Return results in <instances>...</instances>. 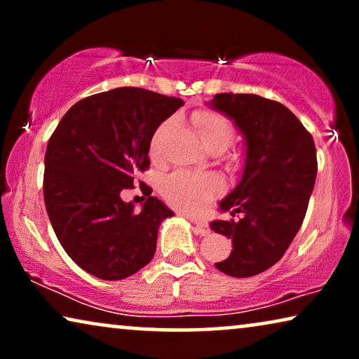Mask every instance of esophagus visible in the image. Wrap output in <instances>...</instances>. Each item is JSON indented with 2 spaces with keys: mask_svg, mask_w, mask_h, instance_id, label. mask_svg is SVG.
I'll return each mask as SVG.
<instances>
[{
  "mask_svg": "<svg viewBox=\"0 0 359 359\" xmlns=\"http://www.w3.org/2000/svg\"><path fill=\"white\" fill-rule=\"evenodd\" d=\"M194 222V229H196V233L198 235H208L210 230H209V227L205 224H203V222H196V220H193Z\"/></svg>",
  "mask_w": 359,
  "mask_h": 359,
  "instance_id": "esophagus-1",
  "label": "esophagus"
}]
</instances>
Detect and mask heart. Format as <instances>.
<instances>
[{
	"instance_id": "1",
	"label": "heart",
	"mask_w": 359,
	"mask_h": 359,
	"mask_svg": "<svg viewBox=\"0 0 359 359\" xmlns=\"http://www.w3.org/2000/svg\"><path fill=\"white\" fill-rule=\"evenodd\" d=\"M193 122L199 132L201 140L208 149L219 147L225 150L233 140V126L227 116L215 111H199L193 116ZM166 130V124L156 129L151 139L150 154L158 155L160 142ZM222 191V183L215 175L191 173L176 170L166 175L160 183V193L175 209L189 215H201L208 210L210 201L217 198Z\"/></svg>"
}]
</instances>
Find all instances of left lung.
Listing matches in <instances>:
<instances>
[{
    "instance_id": "8db88e82",
    "label": "left lung",
    "mask_w": 359,
    "mask_h": 359,
    "mask_svg": "<svg viewBox=\"0 0 359 359\" xmlns=\"http://www.w3.org/2000/svg\"><path fill=\"white\" fill-rule=\"evenodd\" d=\"M209 106L233 119L247 144L242 180L219 204L238 219L210 222L215 233L232 238V252L215 268L233 278L255 276L283 258L301 229L316 184V144L278 101L219 93Z\"/></svg>"
}]
</instances>
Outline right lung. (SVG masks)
I'll list each match as a JSON object with an SVG mask.
<instances>
[{
    "label": "right lung",
    "mask_w": 359,
    "mask_h": 359,
    "mask_svg": "<svg viewBox=\"0 0 359 359\" xmlns=\"http://www.w3.org/2000/svg\"><path fill=\"white\" fill-rule=\"evenodd\" d=\"M180 97L144 88H116L73 104L48 140L43 201L58 242L93 276L117 281L151 262L161 220L173 215L149 196L140 212L121 193L150 166L149 150Z\"/></svg>",
    "instance_id": "add662e5"
}]
</instances>
